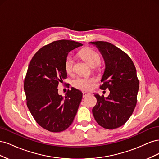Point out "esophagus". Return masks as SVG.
<instances>
[{"mask_svg":"<svg viewBox=\"0 0 159 159\" xmlns=\"http://www.w3.org/2000/svg\"><path fill=\"white\" fill-rule=\"evenodd\" d=\"M88 95H90V93H88V92H83V98H85V97H87V96H88Z\"/></svg>","mask_w":159,"mask_h":159,"instance_id":"34e87169","label":"esophagus"}]
</instances>
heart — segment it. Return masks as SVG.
I'll list each match as a JSON object with an SVG mask.
<instances>
[{
    "instance_id": "obj_1",
    "label": "heart",
    "mask_w": 159,
    "mask_h": 159,
    "mask_svg": "<svg viewBox=\"0 0 159 159\" xmlns=\"http://www.w3.org/2000/svg\"><path fill=\"white\" fill-rule=\"evenodd\" d=\"M79 56L87 63L92 67L98 66L102 61V56L98 52L90 48H85L79 52ZM74 65V57L68 56L64 61V68L67 74H70L73 72ZM96 82V79L93 77H77L72 80V85L81 90H90Z\"/></svg>"
}]
</instances>
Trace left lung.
Instances as JSON below:
<instances>
[{
  "label": "left lung",
  "instance_id": "1",
  "mask_svg": "<svg viewBox=\"0 0 159 159\" xmlns=\"http://www.w3.org/2000/svg\"><path fill=\"white\" fill-rule=\"evenodd\" d=\"M90 43L97 46L105 62L99 88L110 91L106 98L94 95L97 103L92 113L101 127L116 129L128 121L136 106L139 85L136 68L131 57L115 45L104 41Z\"/></svg>",
  "mask_w": 159,
  "mask_h": 159
}]
</instances>
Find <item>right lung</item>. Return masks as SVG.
<instances>
[{
  "label": "right lung",
  "mask_w": 159,
  "mask_h": 159,
  "mask_svg": "<svg viewBox=\"0 0 159 159\" xmlns=\"http://www.w3.org/2000/svg\"><path fill=\"white\" fill-rule=\"evenodd\" d=\"M82 45L73 40L52 42L42 47L28 66L24 82L27 107L36 123L50 132L65 131L78 111L82 93L72 88L64 98L57 86L67 78L64 61L68 53Z\"/></svg>",
  "instance_id": "right-lung-1"
}]
</instances>
